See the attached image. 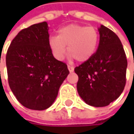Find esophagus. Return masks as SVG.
<instances>
[{"label":"esophagus","mask_w":134,"mask_h":134,"mask_svg":"<svg viewBox=\"0 0 134 134\" xmlns=\"http://www.w3.org/2000/svg\"><path fill=\"white\" fill-rule=\"evenodd\" d=\"M68 70H69V71L70 72H73L74 71V67H71V66H68Z\"/></svg>","instance_id":"esophagus-1"}]
</instances>
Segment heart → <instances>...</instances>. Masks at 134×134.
<instances>
[{
    "instance_id": "obj_1",
    "label": "heart",
    "mask_w": 134,
    "mask_h": 134,
    "mask_svg": "<svg viewBox=\"0 0 134 134\" xmlns=\"http://www.w3.org/2000/svg\"><path fill=\"white\" fill-rule=\"evenodd\" d=\"M99 41L98 32L93 27L70 24L58 31L57 36L49 38V45L54 57L62 60L68 53L79 62L89 60L96 52Z\"/></svg>"
}]
</instances>
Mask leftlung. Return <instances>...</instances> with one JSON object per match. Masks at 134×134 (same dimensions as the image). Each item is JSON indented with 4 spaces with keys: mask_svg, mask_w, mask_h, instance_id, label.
<instances>
[{
    "mask_svg": "<svg viewBox=\"0 0 134 134\" xmlns=\"http://www.w3.org/2000/svg\"><path fill=\"white\" fill-rule=\"evenodd\" d=\"M97 51L88 61L74 68L77 92L89 105L103 107L120 97L126 85L127 60L120 40L104 25L98 29Z\"/></svg>",
    "mask_w": 134,
    "mask_h": 134,
    "instance_id": "8db88e82",
    "label": "left lung"
}]
</instances>
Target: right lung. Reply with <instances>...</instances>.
<instances>
[{"instance_id": "obj_1", "label": "right lung", "mask_w": 134, "mask_h": 134, "mask_svg": "<svg viewBox=\"0 0 134 134\" xmlns=\"http://www.w3.org/2000/svg\"><path fill=\"white\" fill-rule=\"evenodd\" d=\"M48 30L46 21L22 29L6 55L10 88L22 105L33 110L51 106L69 74L67 64L53 56Z\"/></svg>"}]
</instances>
